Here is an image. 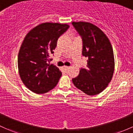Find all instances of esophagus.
Wrapping results in <instances>:
<instances>
[{"label":"esophagus","instance_id":"obj_1","mask_svg":"<svg viewBox=\"0 0 133 133\" xmlns=\"http://www.w3.org/2000/svg\"><path fill=\"white\" fill-rule=\"evenodd\" d=\"M63 68H64V70L65 71V72H68V70H69V67L64 66V67H63Z\"/></svg>","mask_w":133,"mask_h":133}]
</instances>
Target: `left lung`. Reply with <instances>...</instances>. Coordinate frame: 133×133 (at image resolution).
<instances>
[{
	"mask_svg": "<svg viewBox=\"0 0 133 133\" xmlns=\"http://www.w3.org/2000/svg\"><path fill=\"white\" fill-rule=\"evenodd\" d=\"M81 36L82 55L87 58L86 68H82L73 84L89 96L98 94L105 89L114 75L115 62L112 46L101 30L88 22H72Z\"/></svg>",
	"mask_w": 133,
	"mask_h": 133,
	"instance_id": "left-lung-1",
	"label": "left lung"
}]
</instances>
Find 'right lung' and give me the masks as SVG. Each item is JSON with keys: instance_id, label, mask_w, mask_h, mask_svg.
I'll use <instances>...</instances> for the list:
<instances>
[{"instance_id": "right-lung-1", "label": "right lung", "mask_w": 133, "mask_h": 133, "mask_svg": "<svg viewBox=\"0 0 133 133\" xmlns=\"http://www.w3.org/2000/svg\"><path fill=\"white\" fill-rule=\"evenodd\" d=\"M69 26L58 23H44L26 34L18 57L19 76L26 87L36 94H43L57 85L62 75L50 56L54 53L58 37Z\"/></svg>"}]
</instances>
